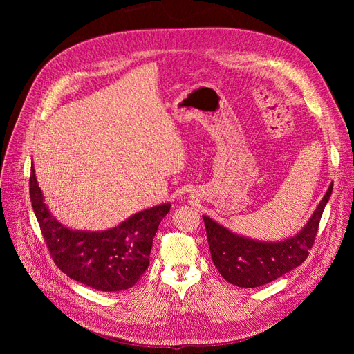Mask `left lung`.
<instances>
[{"instance_id":"1","label":"left lung","mask_w":354,"mask_h":354,"mask_svg":"<svg viewBox=\"0 0 354 354\" xmlns=\"http://www.w3.org/2000/svg\"><path fill=\"white\" fill-rule=\"evenodd\" d=\"M330 194L332 183L306 226L295 236L276 242L241 236L208 216H202L212 263L216 264L220 274L232 285L255 288L273 282L295 269L307 259Z\"/></svg>"}]
</instances>
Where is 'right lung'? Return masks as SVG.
Returning a JSON list of instances; mask_svg holds the SVG:
<instances>
[{
  "label": "right lung",
  "instance_id": "right-lung-1",
  "mask_svg": "<svg viewBox=\"0 0 354 354\" xmlns=\"http://www.w3.org/2000/svg\"><path fill=\"white\" fill-rule=\"evenodd\" d=\"M32 208L59 269L71 279L103 292L131 288L146 272L158 226L171 203L143 209L108 230H73L53 217L30 165Z\"/></svg>",
  "mask_w": 354,
  "mask_h": 354
}]
</instances>
